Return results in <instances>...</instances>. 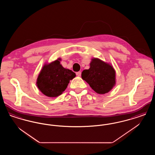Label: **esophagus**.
Segmentation results:
<instances>
[{
	"mask_svg": "<svg viewBox=\"0 0 155 155\" xmlns=\"http://www.w3.org/2000/svg\"><path fill=\"white\" fill-rule=\"evenodd\" d=\"M76 75H77V76H78V77H80L81 75V71H78V72H77V73H76Z\"/></svg>",
	"mask_w": 155,
	"mask_h": 155,
	"instance_id": "esophagus-1",
	"label": "esophagus"
}]
</instances>
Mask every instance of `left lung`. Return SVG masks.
Wrapping results in <instances>:
<instances>
[{"label":"left lung","instance_id":"8db88e82","mask_svg":"<svg viewBox=\"0 0 155 155\" xmlns=\"http://www.w3.org/2000/svg\"><path fill=\"white\" fill-rule=\"evenodd\" d=\"M115 70L110 64L99 59L92 60L90 68L82 72L81 77L99 94L109 92L115 85Z\"/></svg>","mask_w":155,"mask_h":155}]
</instances>
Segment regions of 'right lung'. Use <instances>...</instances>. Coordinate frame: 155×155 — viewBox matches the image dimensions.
<instances>
[{
  "label": "right lung",
  "mask_w": 155,
  "mask_h": 155,
  "mask_svg": "<svg viewBox=\"0 0 155 155\" xmlns=\"http://www.w3.org/2000/svg\"><path fill=\"white\" fill-rule=\"evenodd\" d=\"M59 59L45 64L37 78L39 89L48 97H57L65 91L70 80L76 76L73 71L64 68Z\"/></svg>",
  "instance_id": "right-lung-1"
}]
</instances>
